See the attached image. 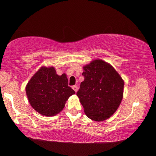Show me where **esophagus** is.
Wrapping results in <instances>:
<instances>
[{"label":"esophagus","mask_w":156,"mask_h":156,"mask_svg":"<svg viewBox=\"0 0 156 156\" xmlns=\"http://www.w3.org/2000/svg\"><path fill=\"white\" fill-rule=\"evenodd\" d=\"M72 88L74 89V91H75V92H76V91H77L78 88H77V86H76V85H74V86H72Z\"/></svg>","instance_id":"1"}]
</instances>
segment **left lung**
Wrapping results in <instances>:
<instances>
[{"mask_svg":"<svg viewBox=\"0 0 156 156\" xmlns=\"http://www.w3.org/2000/svg\"><path fill=\"white\" fill-rule=\"evenodd\" d=\"M84 80L76 96L88 118L102 121L118 109L123 99L124 82L110 64L95 59L83 67Z\"/></svg>","mask_w":156,"mask_h":156,"instance_id":"1","label":"left lung"}]
</instances>
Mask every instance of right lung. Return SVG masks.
<instances>
[{
    "mask_svg": "<svg viewBox=\"0 0 156 156\" xmlns=\"http://www.w3.org/2000/svg\"><path fill=\"white\" fill-rule=\"evenodd\" d=\"M32 107L42 116H52L65 107L69 97L75 94L68 86L66 74L58 75L53 67H42L25 87Z\"/></svg>",
    "mask_w": 156,
    "mask_h": 156,
    "instance_id": "1",
    "label": "right lung"
}]
</instances>
